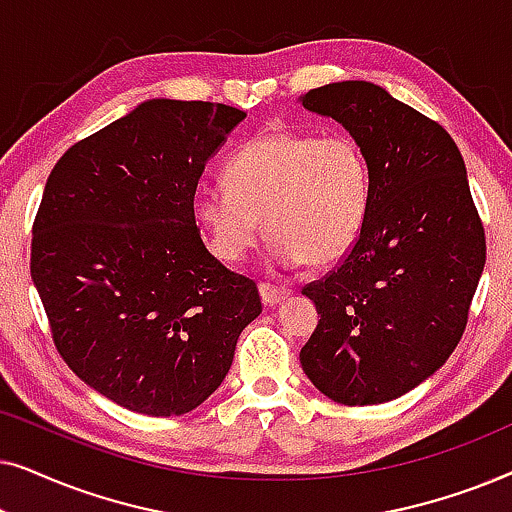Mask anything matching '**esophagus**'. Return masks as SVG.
<instances>
[{
  "mask_svg": "<svg viewBox=\"0 0 512 512\" xmlns=\"http://www.w3.org/2000/svg\"><path fill=\"white\" fill-rule=\"evenodd\" d=\"M258 291H261V298L265 305H277L282 303L284 298L291 296V289H286V286H277L272 282H261L258 284Z\"/></svg>",
  "mask_w": 512,
  "mask_h": 512,
  "instance_id": "esophagus-1",
  "label": "esophagus"
}]
</instances>
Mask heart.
Instances as JSON below:
<instances>
[{
  "mask_svg": "<svg viewBox=\"0 0 512 512\" xmlns=\"http://www.w3.org/2000/svg\"><path fill=\"white\" fill-rule=\"evenodd\" d=\"M223 179L198 188L193 214L209 249L228 263L249 254L261 218L277 263H338L368 216L370 165L345 132H263L228 158Z\"/></svg>",
  "mask_w": 512,
  "mask_h": 512,
  "instance_id": "obj_1",
  "label": "heart"
}]
</instances>
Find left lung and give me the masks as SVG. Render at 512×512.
Returning <instances> with one entry per match:
<instances>
[{
  "label": "left lung",
  "instance_id": "8db88e82",
  "mask_svg": "<svg viewBox=\"0 0 512 512\" xmlns=\"http://www.w3.org/2000/svg\"><path fill=\"white\" fill-rule=\"evenodd\" d=\"M300 102L342 123L370 165L359 240L303 289L321 319L300 363L335 403L394 401L450 359L485 268L464 158L443 125L375 83H328Z\"/></svg>",
  "mask_w": 512,
  "mask_h": 512
}]
</instances>
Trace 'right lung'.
I'll return each instance as SVG.
<instances>
[{
  "instance_id": "obj_1",
  "label": "right lung",
  "mask_w": 512,
  "mask_h": 512,
  "mask_svg": "<svg viewBox=\"0 0 512 512\" xmlns=\"http://www.w3.org/2000/svg\"><path fill=\"white\" fill-rule=\"evenodd\" d=\"M219 102L149 100L55 163L32 228L30 272L62 359L132 412L184 415L219 389L254 279L209 254L193 198L244 121Z\"/></svg>"
}]
</instances>
